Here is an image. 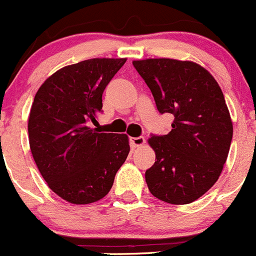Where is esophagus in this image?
<instances>
[{
    "instance_id": "esophagus-1",
    "label": "esophagus",
    "mask_w": 256,
    "mask_h": 256,
    "mask_svg": "<svg viewBox=\"0 0 256 256\" xmlns=\"http://www.w3.org/2000/svg\"><path fill=\"white\" fill-rule=\"evenodd\" d=\"M144 142H146V140H144V136H138V138H130V144H131V147H134V148H135V147L142 146Z\"/></svg>"
}]
</instances>
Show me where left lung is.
I'll list each match as a JSON object with an SVG mask.
<instances>
[{
    "mask_svg": "<svg viewBox=\"0 0 256 256\" xmlns=\"http://www.w3.org/2000/svg\"><path fill=\"white\" fill-rule=\"evenodd\" d=\"M154 95L157 110L172 114L167 135H151L156 154L144 174L152 196L171 204H188L213 187L233 138V124L218 82L200 64L158 58L134 60Z\"/></svg>",
    "mask_w": 256,
    "mask_h": 256,
    "instance_id": "8db88e82",
    "label": "left lung"
}]
</instances>
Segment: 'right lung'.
<instances>
[{
	"mask_svg": "<svg viewBox=\"0 0 256 256\" xmlns=\"http://www.w3.org/2000/svg\"><path fill=\"white\" fill-rule=\"evenodd\" d=\"M125 58H95L64 66L38 89L28 118L30 147L49 188L73 204L112 190L130 144L125 134L88 126L102 109V92Z\"/></svg>",
	"mask_w": 256,
	"mask_h": 256,
	"instance_id": "obj_1",
	"label": "right lung"
}]
</instances>
